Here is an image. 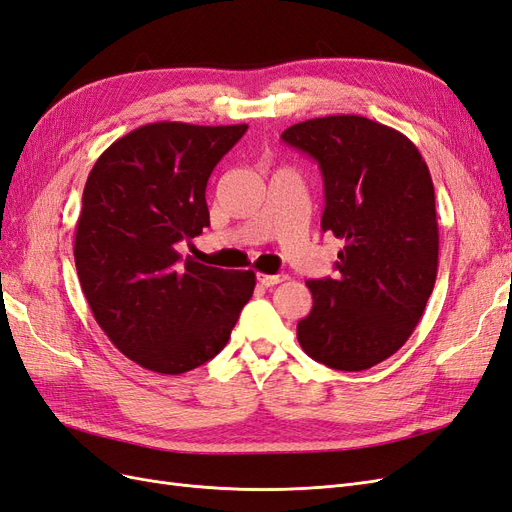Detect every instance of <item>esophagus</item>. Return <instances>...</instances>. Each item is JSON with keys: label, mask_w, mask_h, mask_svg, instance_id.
Returning a JSON list of instances; mask_svg holds the SVG:
<instances>
[{"label": "esophagus", "mask_w": 512, "mask_h": 512, "mask_svg": "<svg viewBox=\"0 0 512 512\" xmlns=\"http://www.w3.org/2000/svg\"><path fill=\"white\" fill-rule=\"evenodd\" d=\"M288 277L284 275V273H277V275H265V273H258V282L265 286V288H271V286H277V284H282V282H286Z\"/></svg>", "instance_id": "esophagus-1"}]
</instances>
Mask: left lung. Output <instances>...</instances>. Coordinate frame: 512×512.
Wrapping results in <instances>:
<instances>
[{
	"label": "left lung",
	"mask_w": 512,
	"mask_h": 512,
	"mask_svg": "<svg viewBox=\"0 0 512 512\" xmlns=\"http://www.w3.org/2000/svg\"><path fill=\"white\" fill-rule=\"evenodd\" d=\"M282 138L318 162L320 226L344 241L337 277L305 282L314 305L297 324L299 344L331 369H369L408 342L436 284L429 168L408 136L361 115L307 119Z\"/></svg>",
	"instance_id": "1"
}]
</instances>
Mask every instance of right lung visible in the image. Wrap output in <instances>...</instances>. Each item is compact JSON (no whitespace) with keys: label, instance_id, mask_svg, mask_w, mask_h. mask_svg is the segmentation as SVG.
<instances>
[{"label":"right lung","instance_id":"right-lung-1","mask_svg":"<svg viewBox=\"0 0 512 512\" xmlns=\"http://www.w3.org/2000/svg\"><path fill=\"white\" fill-rule=\"evenodd\" d=\"M245 130L147 123L108 147L87 177L74 235L83 294L115 348L156 374L213 359L254 292V271L179 254L209 226L207 181Z\"/></svg>","mask_w":512,"mask_h":512}]
</instances>
